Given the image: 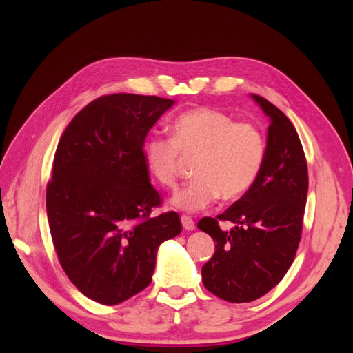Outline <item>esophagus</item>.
<instances>
[{
	"instance_id": "34e87169",
	"label": "esophagus",
	"mask_w": 353,
	"mask_h": 353,
	"mask_svg": "<svg viewBox=\"0 0 353 353\" xmlns=\"http://www.w3.org/2000/svg\"><path fill=\"white\" fill-rule=\"evenodd\" d=\"M181 222H183L184 230H187V231H193L194 230V221L191 219L190 216H183V218H181Z\"/></svg>"
}]
</instances>
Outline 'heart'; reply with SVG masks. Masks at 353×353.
Segmentation results:
<instances>
[{
    "mask_svg": "<svg viewBox=\"0 0 353 353\" xmlns=\"http://www.w3.org/2000/svg\"><path fill=\"white\" fill-rule=\"evenodd\" d=\"M174 137L152 135L145 141V163L160 185L174 188L179 159L197 154L193 183L174 194L172 205L184 212H199L219 196L241 197L258 178L265 157L262 132L250 122H234L216 109L200 108L181 113L172 122Z\"/></svg>",
    "mask_w": 353,
    "mask_h": 353,
    "instance_id": "1",
    "label": "heart"
}]
</instances>
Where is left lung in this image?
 Returning <instances> with one entry per match:
<instances>
[{"label": "left lung", "instance_id": "1", "mask_svg": "<svg viewBox=\"0 0 353 353\" xmlns=\"http://www.w3.org/2000/svg\"><path fill=\"white\" fill-rule=\"evenodd\" d=\"M252 99L270 117L261 172L222 215L197 223L216 243L201 268L203 284L231 303L253 302L283 280L301 241L307 196V165L293 123L261 95ZM218 219L233 228L221 230Z\"/></svg>", "mask_w": 353, "mask_h": 353}]
</instances>
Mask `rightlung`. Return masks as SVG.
Listing matches in <instances>:
<instances>
[{
    "mask_svg": "<svg viewBox=\"0 0 353 353\" xmlns=\"http://www.w3.org/2000/svg\"><path fill=\"white\" fill-rule=\"evenodd\" d=\"M174 103L103 95L73 117L59 141L47 185L52 244L69 280L99 303H122L144 290L159 245L183 230L176 212L150 216L162 199L143 150Z\"/></svg>",
    "mask_w": 353,
    "mask_h": 353,
    "instance_id": "1",
    "label": "right lung"
}]
</instances>
